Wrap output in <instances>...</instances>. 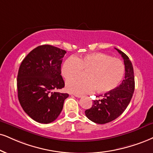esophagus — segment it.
Listing matches in <instances>:
<instances>
[{
    "instance_id": "esophagus-1",
    "label": "esophagus",
    "mask_w": 153,
    "mask_h": 153,
    "mask_svg": "<svg viewBox=\"0 0 153 153\" xmlns=\"http://www.w3.org/2000/svg\"><path fill=\"white\" fill-rule=\"evenodd\" d=\"M74 97H76V98H81V97H82V95H78V94H74Z\"/></svg>"
}]
</instances>
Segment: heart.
I'll list each match as a JSON object with an SVG mask.
<instances>
[{"instance_id": "1", "label": "heart", "mask_w": 153, "mask_h": 153, "mask_svg": "<svg viewBox=\"0 0 153 153\" xmlns=\"http://www.w3.org/2000/svg\"><path fill=\"white\" fill-rule=\"evenodd\" d=\"M86 70V77L69 80L67 89L71 93L84 94L97 89L99 93L110 92L118 87L125 74L121 60L102 52H94L79 57H69L64 62L61 72L65 79L78 76Z\"/></svg>"}]
</instances>
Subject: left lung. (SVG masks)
<instances>
[{
    "instance_id": "8db88e82",
    "label": "left lung",
    "mask_w": 153,
    "mask_h": 153,
    "mask_svg": "<svg viewBox=\"0 0 153 153\" xmlns=\"http://www.w3.org/2000/svg\"><path fill=\"white\" fill-rule=\"evenodd\" d=\"M123 59L125 78L114 90L104 94L101 99L93 101L92 106L85 111L87 118L96 123L104 124L120 116L128 105L135 90L133 67L128 56L116 48Z\"/></svg>"
}]
</instances>
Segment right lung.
Instances as JSON below:
<instances>
[{"instance_id":"obj_1","label":"right lung","mask_w":153,"mask_h":153,"mask_svg":"<svg viewBox=\"0 0 153 153\" xmlns=\"http://www.w3.org/2000/svg\"><path fill=\"white\" fill-rule=\"evenodd\" d=\"M66 53L52 45H40L25 57L19 68V102L28 116L40 123L55 120L69 97L68 94L54 92L65 87L61 65Z\"/></svg>"}]
</instances>
